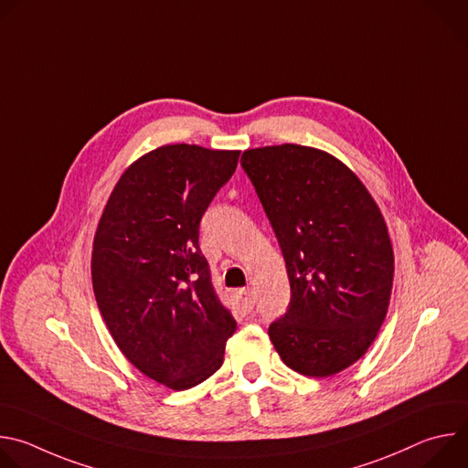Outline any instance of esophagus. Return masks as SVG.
Returning a JSON list of instances; mask_svg holds the SVG:
<instances>
[{"mask_svg": "<svg viewBox=\"0 0 468 468\" xmlns=\"http://www.w3.org/2000/svg\"><path fill=\"white\" fill-rule=\"evenodd\" d=\"M235 298H237V303H239V309L240 313H250L253 309V298H251V292L250 289H239L235 291Z\"/></svg>", "mask_w": 468, "mask_h": 468, "instance_id": "1", "label": "esophagus"}]
</instances>
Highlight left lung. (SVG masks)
<instances>
[{
    "label": "left lung",
    "instance_id": "obj_1",
    "mask_svg": "<svg viewBox=\"0 0 468 468\" xmlns=\"http://www.w3.org/2000/svg\"><path fill=\"white\" fill-rule=\"evenodd\" d=\"M240 165L291 282L289 311L271 324V341L298 374H339L367 354L387 316L394 251L385 218L361 179L324 150L253 148Z\"/></svg>",
    "mask_w": 468,
    "mask_h": 468
}]
</instances>
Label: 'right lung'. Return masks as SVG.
Segmentation results:
<instances>
[{
    "label": "right lung",
    "instance_id": "right-lung-1",
    "mask_svg": "<svg viewBox=\"0 0 468 468\" xmlns=\"http://www.w3.org/2000/svg\"><path fill=\"white\" fill-rule=\"evenodd\" d=\"M240 152L166 144L114 185L92 244V289L127 361L174 390L211 378L237 329L197 246L199 220Z\"/></svg>",
    "mask_w": 468,
    "mask_h": 468
}]
</instances>
